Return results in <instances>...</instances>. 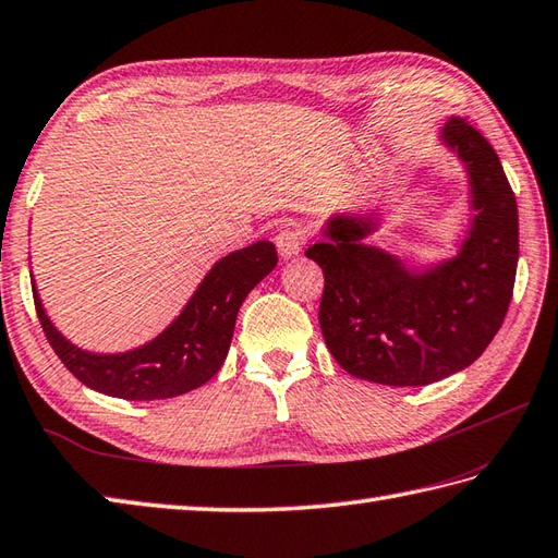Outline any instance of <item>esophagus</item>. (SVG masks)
I'll return each mask as SVG.
<instances>
[{
  "mask_svg": "<svg viewBox=\"0 0 558 558\" xmlns=\"http://www.w3.org/2000/svg\"><path fill=\"white\" fill-rule=\"evenodd\" d=\"M302 242H304V234L300 232V229H294V227L280 229L278 236H276L278 254L282 258H294L302 251Z\"/></svg>",
  "mask_w": 558,
  "mask_h": 558,
  "instance_id": "obj_1",
  "label": "esophagus"
}]
</instances>
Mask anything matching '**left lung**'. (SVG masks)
Instances as JSON below:
<instances>
[{"instance_id": "obj_1", "label": "left lung", "mask_w": 558, "mask_h": 558, "mask_svg": "<svg viewBox=\"0 0 558 558\" xmlns=\"http://www.w3.org/2000/svg\"><path fill=\"white\" fill-rule=\"evenodd\" d=\"M440 145L462 161L469 220L450 258L418 264L367 244L381 217L333 213L304 256L324 270L319 324L348 375L423 387L469 367L506 319L518 270V203L488 140L464 118Z\"/></svg>"}]
</instances>
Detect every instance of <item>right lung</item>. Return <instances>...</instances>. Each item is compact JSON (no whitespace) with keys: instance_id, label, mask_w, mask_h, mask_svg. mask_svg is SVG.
I'll use <instances>...</instances> for the list:
<instances>
[{"instance_id":"add662e5","label":"right lung","mask_w":558,"mask_h":558,"mask_svg":"<svg viewBox=\"0 0 558 558\" xmlns=\"http://www.w3.org/2000/svg\"><path fill=\"white\" fill-rule=\"evenodd\" d=\"M276 264L278 254L270 242L222 256L205 272L177 319L151 341L125 353H94L74 345L50 322L33 278L31 288L52 351L82 385L116 399L157 401L198 389L217 375L232 343L239 307Z\"/></svg>"}]
</instances>
